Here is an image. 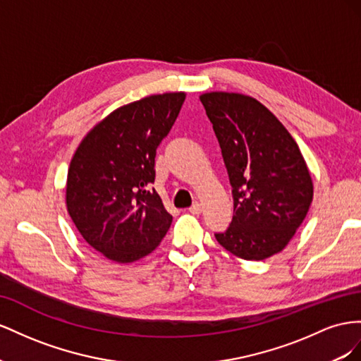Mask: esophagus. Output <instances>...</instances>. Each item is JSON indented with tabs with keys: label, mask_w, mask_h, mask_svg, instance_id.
I'll use <instances>...</instances> for the list:
<instances>
[{
	"label": "esophagus",
	"mask_w": 361,
	"mask_h": 361,
	"mask_svg": "<svg viewBox=\"0 0 361 361\" xmlns=\"http://www.w3.org/2000/svg\"><path fill=\"white\" fill-rule=\"evenodd\" d=\"M189 212L193 213V214H200V213L202 212V205H201L200 202H195V204L192 205V207L189 209Z\"/></svg>",
	"instance_id": "34e87169"
}]
</instances>
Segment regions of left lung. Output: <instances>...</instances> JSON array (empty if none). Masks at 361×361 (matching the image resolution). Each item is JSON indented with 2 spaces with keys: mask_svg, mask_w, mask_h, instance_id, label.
I'll list each match as a JSON object with an SVG mask.
<instances>
[{
  "mask_svg": "<svg viewBox=\"0 0 361 361\" xmlns=\"http://www.w3.org/2000/svg\"><path fill=\"white\" fill-rule=\"evenodd\" d=\"M200 99L234 200L233 221L216 240L243 260H264L283 251L305 219L313 200L310 172L290 133L262 102L228 92Z\"/></svg>",
  "mask_w": 361,
  "mask_h": 361,
  "instance_id": "8db88e82",
  "label": "left lung"
}]
</instances>
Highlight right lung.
Wrapping results in <instances>:
<instances>
[{"label":"right lung","instance_id":"right-lung-1","mask_svg":"<svg viewBox=\"0 0 361 361\" xmlns=\"http://www.w3.org/2000/svg\"><path fill=\"white\" fill-rule=\"evenodd\" d=\"M186 94H163L123 106L90 130L71 160L69 216L83 239L118 263L148 255L172 216L159 193L156 149L168 136Z\"/></svg>","mask_w":361,"mask_h":361}]
</instances>
